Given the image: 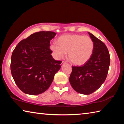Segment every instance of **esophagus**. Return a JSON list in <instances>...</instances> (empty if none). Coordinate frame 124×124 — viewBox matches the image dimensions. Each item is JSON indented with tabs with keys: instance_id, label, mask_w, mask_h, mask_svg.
Here are the masks:
<instances>
[{
	"instance_id": "obj_1",
	"label": "esophagus",
	"mask_w": 124,
	"mask_h": 124,
	"mask_svg": "<svg viewBox=\"0 0 124 124\" xmlns=\"http://www.w3.org/2000/svg\"><path fill=\"white\" fill-rule=\"evenodd\" d=\"M66 63V62H64V61H62V63L61 64V67H62L63 66H64V64Z\"/></svg>"
}]
</instances>
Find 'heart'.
Listing matches in <instances>:
<instances>
[{
    "label": "heart",
    "mask_w": 124,
    "mask_h": 124,
    "mask_svg": "<svg viewBox=\"0 0 124 124\" xmlns=\"http://www.w3.org/2000/svg\"><path fill=\"white\" fill-rule=\"evenodd\" d=\"M50 49L56 59L66 55L72 64L82 66L91 58L94 50V43L91 38L80 34H66L58 38L57 44H52Z\"/></svg>",
    "instance_id": "heart-1"
}]
</instances>
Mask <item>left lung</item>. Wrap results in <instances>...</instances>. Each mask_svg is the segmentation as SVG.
<instances>
[{"label":"left lung","instance_id":"obj_1","mask_svg":"<svg viewBox=\"0 0 124 124\" xmlns=\"http://www.w3.org/2000/svg\"><path fill=\"white\" fill-rule=\"evenodd\" d=\"M94 43L91 58L81 67H72L70 82L75 91L90 95L101 87L104 82L110 65V56L106 45L99 39L89 33Z\"/></svg>","mask_w":124,"mask_h":124}]
</instances>
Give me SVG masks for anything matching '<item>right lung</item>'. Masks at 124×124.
<instances>
[{"mask_svg":"<svg viewBox=\"0 0 124 124\" xmlns=\"http://www.w3.org/2000/svg\"><path fill=\"white\" fill-rule=\"evenodd\" d=\"M56 33L41 31L21 41L12 54L11 72L15 82L24 93L37 95L49 89L61 68L50 49Z\"/></svg>","mask_w":124,"mask_h":124,"instance_id":"add662e5","label":"right lung"}]
</instances>
